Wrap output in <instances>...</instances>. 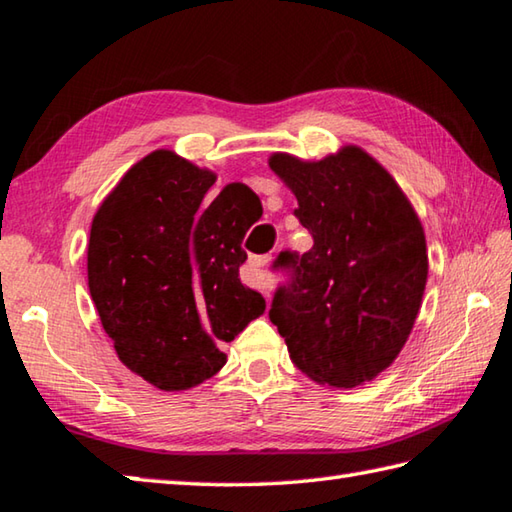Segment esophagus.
<instances>
[{
	"instance_id": "34e87169",
	"label": "esophagus",
	"mask_w": 512,
	"mask_h": 512,
	"mask_svg": "<svg viewBox=\"0 0 512 512\" xmlns=\"http://www.w3.org/2000/svg\"><path fill=\"white\" fill-rule=\"evenodd\" d=\"M271 259H273L271 255H255V257H250V266L257 268V271H259V268L268 266V262H271ZM257 284H259V289H262L266 296H268V284L264 282V277H262V280H257Z\"/></svg>"
}]
</instances>
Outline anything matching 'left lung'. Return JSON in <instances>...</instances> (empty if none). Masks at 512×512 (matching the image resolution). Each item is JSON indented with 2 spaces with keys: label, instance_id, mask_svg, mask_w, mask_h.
I'll return each instance as SVG.
<instances>
[{
  "label": "left lung",
  "instance_id": "obj_1",
  "mask_svg": "<svg viewBox=\"0 0 512 512\" xmlns=\"http://www.w3.org/2000/svg\"><path fill=\"white\" fill-rule=\"evenodd\" d=\"M271 169L298 198L314 239L282 250L284 282L268 318L296 368L318 384L354 388L388 368L420 311L429 262L420 219L379 162L357 146L320 162L275 153Z\"/></svg>",
  "mask_w": 512,
  "mask_h": 512
}]
</instances>
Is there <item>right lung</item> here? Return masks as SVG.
<instances>
[{
    "instance_id": "add662e5",
    "label": "right lung",
    "mask_w": 512,
    "mask_h": 512,
    "mask_svg": "<svg viewBox=\"0 0 512 512\" xmlns=\"http://www.w3.org/2000/svg\"><path fill=\"white\" fill-rule=\"evenodd\" d=\"M214 173L153 151L121 178L92 221L88 287L124 366L162 391L223 368V343L264 314L239 280L259 198L244 183L205 203Z\"/></svg>"
}]
</instances>
